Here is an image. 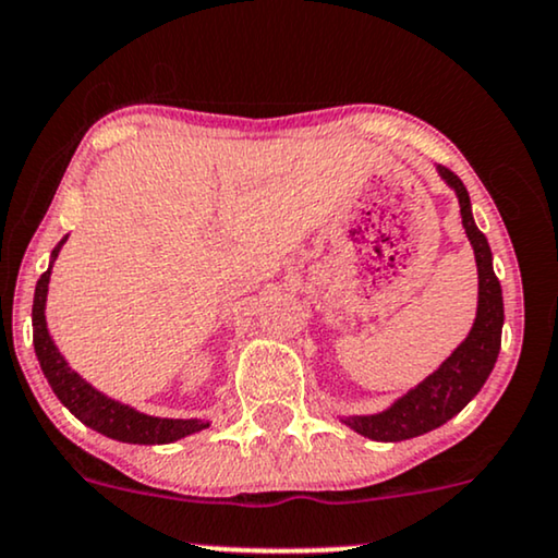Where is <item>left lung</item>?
Instances as JSON below:
<instances>
[{
    "label": "left lung",
    "instance_id": "8db88e82",
    "mask_svg": "<svg viewBox=\"0 0 558 558\" xmlns=\"http://www.w3.org/2000/svg\"><path fill=\"white\" fill-rule=\"evenodd\" d=\"M437 174L453 190L461 206V221L474 250L476 272H478V301L476 319L471 324L466 340L450 352L440 368L429 373L422 384L409 389L391 407L376 414H350L340 417L342 425L355 429L357 435L371 437L378 442H399L409 437L425 435L429 429L446 425L453 420L471 399L482 391V386L495 368L499 344H502L505 303L502 286H499L495 267H492V250L486 236L478 231L474 214H471L469 190L450 169L435 165Z\"/></svg>",
    "mask_w": 558,
    "mask_h": 558
}]
</instances>
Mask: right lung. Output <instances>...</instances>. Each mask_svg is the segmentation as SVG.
I'll return each instance as SVG.
<instances>
[{
  "label": "right lung",
  "instance_id": "right-lung-1",
  "mask_svg": "<svg viewBox=\"0 0 558 558\" xmlns=\"http://www.w3.org/2000/svg\"><path fill=\"white\" fill-rule=\"evenodd\" d=\"M66 239L69 236H63L61 242L53 246L51 263H48V270L40 275L33 299L35 355H38L40 371H44L46 380L51 384V389L56 397H59L61 404L66 407L76 420L84 422V425L92 429H97L100 435L121 442H133V446H161V442H174L180 440V437L195 435L201 433V429L210 427L208 420H167L138 412V409L123 404V401L105 397L102 391H97L95 386L87 384V380L66 363V357H63L61 350L56 348L46 322V301L48 283H51V270L61 246L66 244Z\"/></svg>",
  "mask_w": 558,
  "mask_h": 558
}]
</instances>
